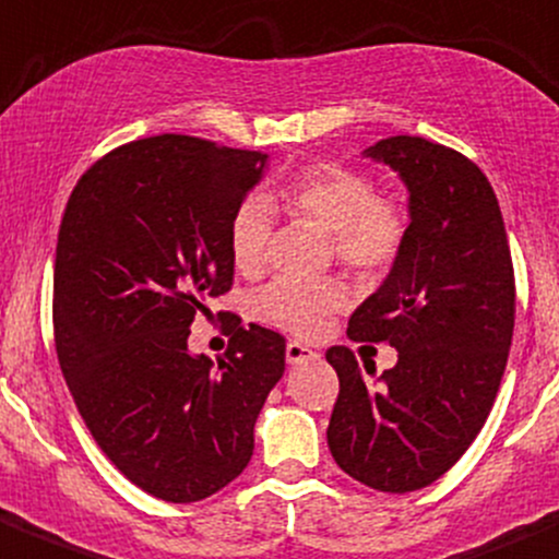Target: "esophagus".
<instances>
[{"mask_svg":"<svg viewBox=\"0 0 559 559\" xmlns=\"http://www.w3.org/2000/svg\"><path fill=\"white\" fill-rule=\"evenodd\" d=\"M311 360H319L317 349L300 344V341H289V344H286V362H289V366H300V362H311Z\"/></svg>","mask_w":559,"mask_h":559,"instance_id":"1","label":"esophagus"}]
</instances>
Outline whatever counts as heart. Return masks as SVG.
<instances>
[{
  "instance_id": "heart-1",
  "label": "heart",
  "mask_w": 559,
  "mask_h": 559,
  "mask_svg": "<svg viewBox=\"0 0 559 559\" xmlns=\"http://www.w3.org/2000/svg\"><path fill=\"white\" fill-rule=\"evenodd\" d=\"M281 204L292 215L328 231L341 264L362 275L390 267L406 240L404 207L390 197H377V182L366 171L341 164H317L302 169L281 188ZM273 213L262 199H246L235 210L226 231L231 264L237 273L257 275L267 259ZM346 306L338 281H273L253 297V313L262 322L313 335L330 313Z\"/></svg>"
}]
</instances>
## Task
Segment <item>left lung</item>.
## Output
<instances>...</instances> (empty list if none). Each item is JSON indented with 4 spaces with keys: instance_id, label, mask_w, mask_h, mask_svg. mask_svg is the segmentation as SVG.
<instances>
[{
    "instance_id": "8db88e82",
    "label": "left lung",
    "mask_w": 559,
    "mask_h": 559,
    "mask_svg": "<svg viewBox=\"0 0 559 559\" xmlns=\"http://www.w3.org/2000/svg\"><path fill=\"white\" fill-rule=\"evenodd\" d=\"M362 155L401 177L409 229L346 335L388 341L399 360L377 377L373 362L362 373L346 346H330L341 390L328 445L349 478L406 495L442 478L484 429L511 349L516 286L500 204L473 160L420 135H390Z\"/></svg>"
}]
</instances>
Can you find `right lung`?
Here are the masks:
<instances>
[{
	"instance_id": "add662e5",
	"label": "right lung",
	"mask_w": 559,
	"mask_h": 559,
	"mask_svg": "<svg viewBox=\"0 0 559 559\" xmlns=\"http://www.w3.org/2000/svg\"><path fill=\"white\" fill-rule=\"evenodd\" d=\"M264 169V153L164 133L103 155L64 207L59 368L100 451L158 500L199 502L231 484L284 377V335L235 317L218 366L188 349L197 313L231 289L226 231Z\"/></svg>"
}]
</instances>
